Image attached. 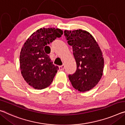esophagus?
Instances as JSON below:
<instances>
[{"label": "esophagus", "mask_w": 125, "mask_h": 125, "mask_svg": "<svg viewBox=\"0 0 125 125\" xmlns=\"http://www.w3.org/2000/svg\"><path fill=\"white\" fill-rule=\"evenodd\" d=\"M59 70H60V71H63V70H64V68H65L64 65L63 64V65H62V66H59Z\"/></svg>", "instance_id": "esophagus-1"}]
</instances>
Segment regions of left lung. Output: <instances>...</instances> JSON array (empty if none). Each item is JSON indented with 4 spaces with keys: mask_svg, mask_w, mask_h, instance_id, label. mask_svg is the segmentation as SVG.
Masks as SVG:
<instances>
[{
    "mask_svg": "<svg viewBox=\"0 0 125 125\" xmlns=\"http://www.w3.org/2000/svg\"><path fill=\"white\" fill-rule=\"evenodd\" d=\"M68 44L72 46L77 70L69 74L72 86L80 92L93 88L101 78L104 67L102 53L92 35L83 30L64 31Z\"/></svg>",
    "mask_w": 125,
    "mask_h": 125,
    "instance_id": "1",
    "label": "left lung"
}]
</instances>
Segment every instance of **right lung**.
I'll use <instances>...</instances> for the list:
<instances>
[{
	"instance_id": "1",
	"label": "right lung",
	"mask_w": 125,
	"mask_h": 125,
	"mask_svg": "<svg viewBox=\"0 0 125 125\" xmlns=\"http://www.w3.org/2000/svg\"><path fill=\"white\" fill-rule=\"evenodd\" d=\"M62 34L60 29L43 28L33 33L24 44L20 54V67L29 86L42 90L52 82L59 68L47 54L51 52L48 44Z\"/></svg>"
}]
</instances>
